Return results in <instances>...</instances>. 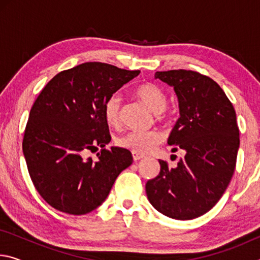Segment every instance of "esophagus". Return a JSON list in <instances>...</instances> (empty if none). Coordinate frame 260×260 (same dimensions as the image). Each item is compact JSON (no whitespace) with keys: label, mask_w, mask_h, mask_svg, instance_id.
<instances>
[{"label":"esophagus","mask_w":260,"mask_h":260,"mask_svg":"<svg viewBox=\"0 0 260 260\" xmlns=\"http://www.w3.org/2000/svg\"><path fill=\"white\" fill-rule=\"evenodd\" d=\"M132 155H133V159H134L135 161L142 159V158L144 157L143 155H141V153H136V152H132Z\"/></svg>","instance_id":"34e87169"}]
</instances>
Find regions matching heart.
I'll return each instance as SVG.
<instances>
[{"label":"heart","mask_w":260,"mask_h":260,"mask_svg":"<svg viewBox=\"0 0 260 260\" xmlns=\"http://www.w3.org/2000/svg\"><path fill=\"white\" fill-rule=\"evenodd\" d=\"M135 95L152 110L159 113L166 108L167 98L164 91L155 83L147 82L135 89ZM103 113L105 121L110 126L117 127L121 121V102L116 94L109 96L104 103ZM162 141V134L158 129L129 131L117 139V144L121 148L136 153H147Z\"/></svg>","instance_id":"b5f03b06"}]
</instances>
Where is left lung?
<instances>
[{"instance_id":"8db88e82","label":"left lung","mask_w":260,"mask_h":260,"mask_svg":"<svg viewBox=\"0 0 260 260\" xmlns=\"http://www.w3.org/2000/svg\"><path fill=\"white\" fill-rule=\"evenodd\" d=\"M174 87L180 118L169 138L172 151L182 149L178 166L160 160V172L146 184L148 200L167 217L189 220L221 199L236 166L240 132L230 99L217 82L191 70L156 72Z\"/></svg>"}]
</instances>
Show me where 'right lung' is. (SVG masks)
<instances>
[{
  "mask_svg": "<svg viewBox=\"0 0 260 260\" xmlns=\"http://www.w3.org/2000/svg\"><path fill=\"white\" fill-rule=\"evenodd\" d=\"M140 74L101 61L64 70L47 83L29 111L23 139L35 189L52 208L86 214L107 199L122 170L133 162L111 140L103 108L109 96ZM101 148L96 161L83 155Z\"/></svg>",
  "mask_w": 260,
  "mask_h": 260,
  "instance_id": "obj_1",
  "label": "right lung"
}]
</instances>
